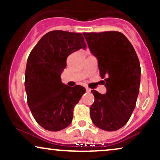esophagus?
Returning <instances> with one entry per match:
<instances>
[{"instance_id": "1", "label": "esophagus", "mask_w": 160, "mask_h": 160, "mask_svg": "<svg viewBox=\"0 0 160 160\" xmlns=\"http://www.w3.org/2000/svg\"><path fill=\"white\" fill-rule=\"evenodd\" d=\"M86 92H91V89H89V88L86 87Z\"/></svg>"}]
</instances>
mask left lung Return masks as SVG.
Here are the masks:
<instances>
[{"label": "left lung", "mask_w": 160, "mask_h": 160, "mask_svg": "<svg viewBox=\"0 0 160 160\" xmlns=\"http://www.w3.org/2000/svg\"><path fill=\"white\" fill-rule=\"evenodd\" d=\"M88 47L98 59L105 94L92 90L95 97L90 117L101 129L112 132L126 124L139 93L141 67L133 46L121 32L83 33Z\"/></svg>", "instance_id": "1"}]
</instances>
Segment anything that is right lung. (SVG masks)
<instances>
[{
  "label": "right lung",
  "mask_w": 160,
  "mask_h": 160,
  "mask_svg": "<svg viewBox=\"0 0 160 160\" xmlns=\"http://www.w3.org/2000/svg\"><path fill=\"white\" fill-rule=\"evenodd\" d=\"M86 47L80 33L52 31L42 37L28 58L25 75L28 104L34 120L45 129L60 131L72 122L74 106L86 89L65 85L61 74L68 56Z\"/></svg>",
  "instance_id": "add662e5"
}]
</instances>
